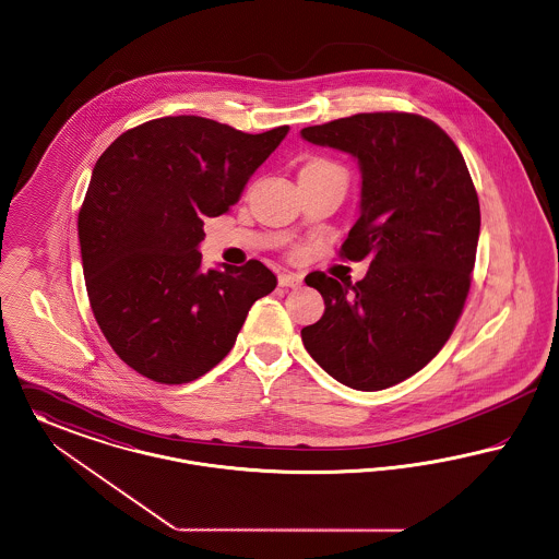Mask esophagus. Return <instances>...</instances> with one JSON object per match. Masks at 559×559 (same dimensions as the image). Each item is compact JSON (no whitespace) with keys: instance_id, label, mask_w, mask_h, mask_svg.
<instances>
[{"instance_id":"esophagus-1","label":"esophagus","mask_w":559,"mask_h":559,"mask_svg":"<svg viewBox=\"0 0 559 559\" xmlns=\"http://www.w3.org/2000/svg\"><path fill=\"white\" fill-rule=\"evenodd\" d=\"M277 282H280L282 288H300L302 277H300L298 273H282V275L277 277Z\"/></svg>"}]
</instances>
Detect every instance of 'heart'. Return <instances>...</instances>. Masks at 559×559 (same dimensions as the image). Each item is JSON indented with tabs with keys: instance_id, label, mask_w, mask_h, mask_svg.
I'll list each match as a JSON object with an SVG mask.
<instances>
[{
	"instance_id": "heart-1",
	"label": "heart",
	"mask_w": 559,
	"mask_h": 559,
	"mask_svg": "<svg viewBox=\"0 0 559 559\" xmlns=\"http://www.w3.org/2000/svg\"><path fill=\"white\" fill-rule=\"evenodd\" d=\"M323 164H328V162H322V159H318V162H311V164H307V166H323Z\"/></svg>"
}]
</instances>
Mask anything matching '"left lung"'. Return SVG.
<instances>
[{"instance_id": "1", "label": "left lung", "mask_w": 559, "mask_h": 559, "mask_svg": "<svg viewBox=\"0 0 559 559\" xmlns=\"http://www.w3.org/2000/svg\"><path fill=\"white\" fill-rule=\"evenodd\" d=\"M352 153L361 170V212L341 248L370 259L361 282L322 271L305 277L325 302L300 330L323 370L357 391L411 379L445 345L471 286L479 200L454 141L431 119L381 111L300 130Z\"/></svg>"}]
</instances>
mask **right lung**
I'll return each instance as SVG.
<instances>
[{
    "mask_svg": "<svg viewBox=\"0 0 559 559\" xmlns=\"http://www.w3.org/2000/svg\"><path fill=\"white\" fill-rule=\"evenodd\" d=\"M288 126L246 134L198 116L145 121L98 157L78 216L90 307L132 370L195 381L277 286L261 261L202 269L204 218L236 204Z\"/></svg>",
    "mask_w": 559,
    "mask_h": 559,
    "instance_id": "obj_1",
    "label": "right lung"
}]
</instances>
